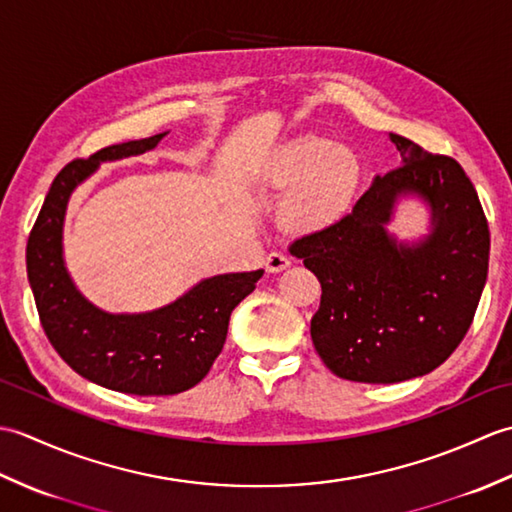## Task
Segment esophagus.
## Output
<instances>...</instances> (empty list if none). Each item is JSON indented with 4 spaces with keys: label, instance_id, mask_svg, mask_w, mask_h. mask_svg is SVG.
I'll return each mask as SVG.
<instances>
[{
    "label": "esophagus",
    "instance_id": "esophagus-1",
    "mask_svg": "<svg viewBox=\"0 0 512 512\" xmlns=\"http://www.w3.org/2000/svg\"><path fill=\"white\" fill-rule=\"evenodd\" d=\"M290 264H292L290 257H286L284 253H270L264 259V266L268 273H281V270H286Z\"/></svg>",
    "mask_w": 512,
    "mask_h": 512
}]
</instances>
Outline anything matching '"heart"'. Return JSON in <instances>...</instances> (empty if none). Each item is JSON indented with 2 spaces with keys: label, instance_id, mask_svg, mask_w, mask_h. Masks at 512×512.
Here are the masks:
<instances>
[{
  "label": "heart",
  "instance_id": "heart-1",
  "mask_svg": "<svg viewBox=\"0 0 512 512\" xmlns=\"http://www.w3.org/2000/svg\"><path fill=\"white\" fill-rule=\"evenodd\" d=\"M259 182L290 193L281 220L292 233H317L336 224L350 209L361 165L350 149L321 136H303L277 149L259 171Z\"/></svg>",
  "mask_w": 512,
  "mask_h": 512
}]
</instances>
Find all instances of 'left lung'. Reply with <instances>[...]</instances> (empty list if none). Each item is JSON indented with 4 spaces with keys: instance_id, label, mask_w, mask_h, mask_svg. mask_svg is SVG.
Returning a JSON list of instances; mask_svg holds the SVG:
<instances>
[{
    "instance_id": "8db88e82",
    "label": "left lung",
    "mask_w": 512,
    "mask_h": 512,
    "mask_svg": "<svg viewBox=\"0 0 512 512\" xmlns=\"http://www.w3.org/2000/svg\"><path fill=\"white\" fill-rule=\"evenodd\" d=\"M389 140L402 165L376 176L339 222L290 246L321 284L314 350L354 383H400L440 367L469 332L488 275L491 233L464 169L405 136ZM402 194L432 209V233L416 245L386 231Z\"/></svg>"
}]
</instances>
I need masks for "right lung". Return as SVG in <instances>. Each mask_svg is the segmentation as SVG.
Masks as SVG:
<instances>
[{
    "mask_svg": "<svg viewBox=\"0 0 512 512\" xmlns=\"http://www.w3.org/2000/svg\"><path fill=\"white\" fill-rule=\"evenodd\" d=\"M165 136L129 140L65 165L26 246L28 281L54 350L76 374L134 396H171L198 385L222 352L231 312L264 275L253 270L202 279L169 306L140 314L103 312L76 290L63 262V217L72 191L101 162L145 154Z\"/></svg>",
    "mask_w": 512,
    "mask_h": 512,
    "instance_id": "add662e5",
    "label": "right lung"
}]
</instances>
